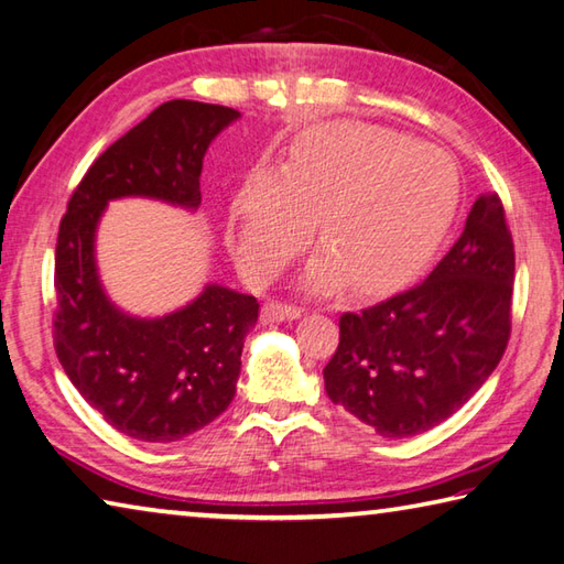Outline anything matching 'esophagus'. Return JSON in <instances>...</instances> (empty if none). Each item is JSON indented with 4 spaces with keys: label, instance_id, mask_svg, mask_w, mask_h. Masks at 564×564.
<instances>
[{
    "label": "esophagus",
    "instance_id": "obj_1",
    "mask_svg": "<svg viewBox=\"0 0 564 564\" xmlns=\"http://www.w3.org/2000/svg\"><path fill=\"white\" fill-rule=\"evenodd\" d=\"M300 316H302V306L286 304V302H270L262 310L264 322H286V318H300Z\"/></svg>",
    "mask_w": 564,
    "mask_h": 564
}]
</instances>
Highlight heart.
I'll use <instances>...</instances> for the list:
<instances>
[{
  "label": "heart",
  "mask_w": 564,
  "mask_h": 564,
  "mask_svg": "<svg viewBox=\"0 0 564 564\" xmlns=\"http://www.w3.org/2000/svg\"><path fill=\"white\" fill-rule=\"evenodd\" d=\"M459 191L456 164L437 147L378 124L316 127L280 166L260 162L242 176L228 248L250 282H270L310 246L316 218L324 250L306 290L332 294L354 280L366 294L392 292L440 252Z\"/></svg>",
  "instance_id": "1"
}]
</instances>
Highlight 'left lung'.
<instances>
[{
	"label": "left lung",
	"mask_w": 564,
	"mask_h": 564,
	"mask_svg": "<svg viewBox=\"0 0 564 564\" xmlns=\"http://www.w3.org/2000/svg\"><path fill=\"white\" fill-rule=\"evenodd\" d=\"M516 252L498 194L476 198L430 278L338 318L326 395L380 437L422 434L494 373L511 338Z\"/></svg>",
	"instance_id": "obj_1"
}]
</instances>
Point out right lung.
<instances>
[{
	"label": "right lung",
	"instance_id": "add662e5",
	"mask_svg": "<svg viewBox=\"0 0 564 564\" xmlns=\"http://www.w3.org/2000/svg\"><path fill=\"white\" fill-rule=\"evenodd\" d=\"M238 117L196 100L159 105L95 159L61 218L53 346L85 402L132 440L176 442L230 405L260 304L206 284L166 316L124 314L100 284L95 230L112 198L144 196L196 210L208 144Z\"/></svg>",
	"mask_w": 564,
	"mask_h": 564
}]
</instances>
